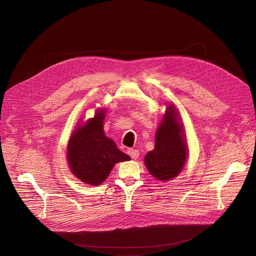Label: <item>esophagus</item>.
<instances>
[{"mask_svg": "<svg viewBox=\"0 0 256 256\" xmlns=\"http://www.w3.org/2000/svg\"><path fill=\"white\" fill-rule=\"evenodd\" d=\"M128 154L132 158H134V160L138 158V156H140V152L138 150H134V148H128Z\"/></svg>", "mask_w": 256, "mask_h": 256, "instance_id": "esophagus-1", "label": "esophagus"}]
</instances>
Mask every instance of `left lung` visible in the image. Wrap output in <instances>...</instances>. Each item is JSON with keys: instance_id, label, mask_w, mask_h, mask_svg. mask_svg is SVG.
Here are the masks:
<instances>
[{"instance_id": "8db88e82", "label": "left lung", "mask_w": 256, "mask_h": 256, "mask_svg": "<svg viewBox=\"0 0 256 256\" xmlns=\"http://www.w3.org/2000/svg\"><path fill=\"white\" fill-rule=\"evenodd\" d=\"M188 146L178 110L168 104L156 132L154 148L144 156L150 175L160 181L177 177L187 160Z\"/></svg>"}]
</instances>
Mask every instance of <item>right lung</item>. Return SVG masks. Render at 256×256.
<instances>
[{
  "mask_svg": "<svg viewBox=\"0 0 256 256\" xmlns=\"http://www.w3.org/2000/svg\"><path fill=\"white\" fill-rule=\"evenodd\" d=\"M104 118L106 110H96L94 118L74 130L67 146L70 171L81 182L92 186L104 182L116 162L130 160L104 134Z\"/></svg>",
  "mask_w": 256,
  "mask_h": 256,
  "instance_id": "add662e5",
  "label": "right lung"
}]
</instances>
